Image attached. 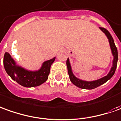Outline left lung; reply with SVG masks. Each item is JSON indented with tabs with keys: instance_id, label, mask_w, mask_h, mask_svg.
Here are the masks:
<instances>
[{
	"instance_id": "1",
	"label": "left lung",
	"mask_w": 121,
	"mask_h": 121,
	"mask_svg": "<svg viewBox=\"0 0 121 121\" xmlns=\"http://www.w3.org/2000/svg\"><path fill=\"white\" fill-rule=\"evenodd\" d=\"M100 30L105 34L106 35L110 43V47H111V51L113 53V55L114 56V59H113V67L111 68V70H110L109 73L108 74L105 76L104 78L99 79L97 80H95V81L92 82H86L84 81V80H81L78 78H76L72 72L71 66L70 65V62H69V59H67L66 60V66H67V69H68V73L69 75V78L71 82L74 84L75 86H76L77 87L82 88V89H87V90H92L94 89L95 87H97L98 86H99L101 85L104 84V83H105L107 80H109L110 78H111V77L113 76L115 70L117 69V61H118V51H117V49L116 46H115V44L114 42V40H113V37L111 36V35L110 34V33L108 31V30H107L104 27H99Z\"/></svg>"
}]
</instances>
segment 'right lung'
Masks as SVG:
<instances>
[{
    "label": "right lung",
    "instance_id": "1",
    "mask_svg": "<svg viewBox=\"0 0 121 121\" xmlns=\"http://www.w3.org/2000/svg\"><path fill=\"white\" fill-rule=\"evenodd\" d=\"M55 59V57L45 61L39 70L35 72L28 71L16 65L8 52H5L3 63L5 70L12 80L22 86L31 87L38 86L47 81Z\"/></svg>",
    "mask_w": 121,
    "mask_h": 121
}]
</instances>
